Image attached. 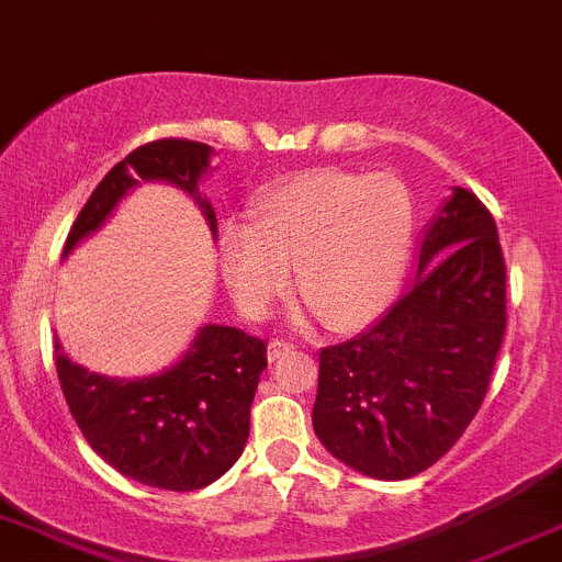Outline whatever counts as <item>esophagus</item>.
Listing matches in <instances>:
<instances>
[{"mask_svg": "<svg viewBox=\"0 0 562 562\" xmlns=\"http://www.w3.org/2000/svg\"><path fill=\"white\" fill-rule=\"evenodd\" d=\"M290 350H292V341L272 339L270 345H267V358H270V361H278V358L286 356V352H290Z\"/></svg>", "mask_w": 562, "mask_h": 562, "instance_id": "34e87169", "label": "esophagus"}]
</instances>
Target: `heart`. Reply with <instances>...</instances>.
<instances>
[{"mask_svg":"<svg viewBox=\"0 0 562 562\" xmlns=\"http://www.w3.org/2000/svg\"><path fill=\"white\" fill-rule=\"evenodd\" d=\"M248 221L221 232V267L237 306L270 312L292 286L319 323L367 328L392 303L411 243L408 195L383 173L308 168L256 192Z\"/></svg>","mask_w":562,"mask_h":562,"instance_id":"1","label":"heart"}]
</instances>
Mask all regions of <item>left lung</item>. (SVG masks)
Wrapping results in <instances>:
<instances>
[{"label": "left lung", "instance_id": "8db88e82", "mask_svg": "<svg viewBox=\"0 0 562 562\" xmlns=\"http://www.w3.org/2000/svg\"><path fill=\"white\" fill-rule=\"evenodd\" d=\"M505 325L496 223L456 187L427 226L408 292L364 334L319 350L312 422L325 450L367 477L425 472L483 405Z\"/></svg>", "mask_w": 562, "mask_h": 562}]
</instances>
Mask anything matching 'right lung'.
Listing matches in <instances>:
<instances>
[{"label": "right lung", "instance_id": "right-lung-1", "mask_svg": "<svg viewBox=\"0 0 562 562\" xmlns=\"http://www.w3.org/2000/svg\"><path fill=\"white\" fill-rule=\"evenodd\" d=\"M210 157L212 146L179 137L135 148L88 198L68 232L66 256L99 232L140 181H168L184 190L217 234L215 210L198 192ZM55 358L68 408L95 456L151 488L195 491L223 477L243 456L267 345L239 328L204 325L173 367L130 381L74 364L57 339Z\"/></svg>", "mask_w": 562, "mask_h": 562}]
</instances>
